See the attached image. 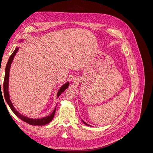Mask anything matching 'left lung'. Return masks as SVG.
I'll return each mask as SVG.
<instances>
[{
    "mask_svg": "<svg viewBox=\"0 0 153 153\" xmlns=\"http://www.w3.org/2000/svg\"><path fill=\"white\" fill-rule=\"evenodd\" d=\"M83 121V123H84L85 124H86V125H87V126H90V125H89V124H87V123H86L85 122H84V121Z\"/></svg>",
    "mask_w": 153,
    "mask_h": 153,
    "instance_id": "left-lung-1",
    "label": "left lung"
}]
</instances>
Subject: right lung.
<instances>
[{
    "instance_id": "obj_1",
    "label": "right lung",
    "mask_w": 153,
    "mask_h": 153,
    "mask_svg": "<svg viewBox=\"0 0 153 153\" xmlns=\"http://www.w3.org/2000/svg\"><path fill=\"white\" fill-rule=\"evenodd\" d=\"M18 50V48H16L15 50L14 51V52L11 55V56L8 60V62L7 63V65L6 67V72H5V76H4V84H3V88H4V98H5L7 103H8L9 106H10L11 109L12 110L13 112H14L17 117L21 119L22 121H24V122L28 123L31 125H35V126H42V125H45L48 123H49L50 121H52V120L53 119L54 115L55 113V110L56 108H55L53 110V112H52V114H50V115H48L47 117H43L42 119H30L27 117L25 116H24V115H21L18 111L14 107L10 99V95H9V92H8V82H9V73H10V67H11V64L13 62V60L15 55L17 53ZM69 85V82L66 83V84H64L63 86H62L60 89L59 91L58 92L57 94V97H59L60 95H61L62 92L65 91L68 87Z\"/></svg>"
}]
</instances>
